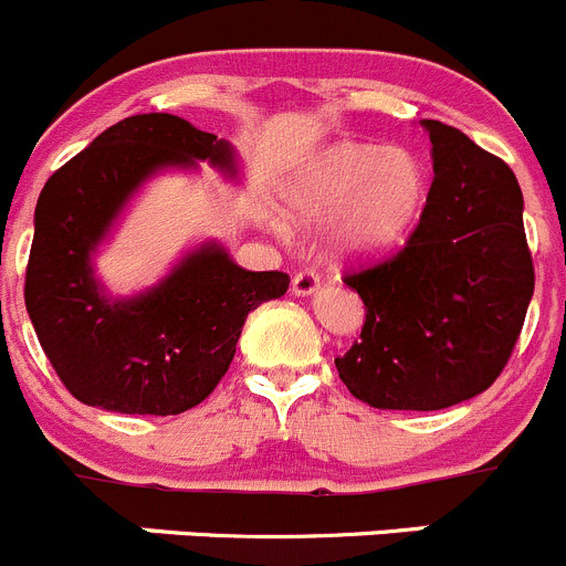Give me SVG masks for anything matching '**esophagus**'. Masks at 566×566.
Masks as SVG:
<instances>
[{
	"instance_id": "1",
	"label": "esophagus",
	"mask_w": 566,
	"mask_h": 566,
	"mask_svg": "<svg viewBox=\"0 0 566 566\" xmlns=\"http://www.w3.org/2000/svg\"><path fill=\"white\" fill-rule=\"evenodd\" d=\"M318 289V275L313 270H300L294 272V277H291V291H294L296 296H307L313 294V291Z\"/></svg>"
}]
</instances>
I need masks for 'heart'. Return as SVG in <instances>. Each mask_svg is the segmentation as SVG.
I'll list each match as a JSON object with an SVG mask.
<instances>
[{"label": "heart", "mask_w": 566, "mask_h": 566, "mask_svg": "<svg viewBox=\"0 0 566 566\" xmlns=\"http://www.w3.org/2000/svg\"><path fill=\"white\" fill-rule=\"evenodd\" d=\"M300 220L344 209L335 244L346 255H377L405 239L427 200V170L407 148L338 143L307 161L285 189Z\"/></svg>", "instance_id": "obj_1"}]
</instances>
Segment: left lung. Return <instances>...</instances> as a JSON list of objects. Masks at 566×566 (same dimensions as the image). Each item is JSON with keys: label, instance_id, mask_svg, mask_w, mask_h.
Returning <instances> with one entry per match:
<instances>
[{"label": "left lung", "instance_id": "1", "mask_svg": "<svg viewBox=\"0 0 566 566\" xmlns=\"http://www.w3.org/2000/svg\"><path fill=\"white\" fill-rule=\"evenodd\" d=\"M434 181L416 231L388 259L344 272L366 305L340 382L379 410H446L501 377L534 294L512 167L440 120Z\"/></svg>", "mask_w": 566, "mask_h": 566}]
</instances>
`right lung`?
<instances>
[{
    "instance_id": "obj_1",
    "label": "right lung",
    "mask_w": 566,
    "mask_h": 566,
    "mask_svg": "<svg viewBox=\"0 0 566 566\" xmlns=\"http://www.w3.org/2000/svg\"><path fill=\"white\" fill-rule=\"evenodd\" d=\"M195 159L233 170L226 139L167 112L115 123L46 181L24 302L71 396L126 416H178L217 388L244 318L289 289L285 272H248L217 244L187 255L156 289L109 300L91 253L134 189L159 167Z\"/></svg>"
}]
</instances>
